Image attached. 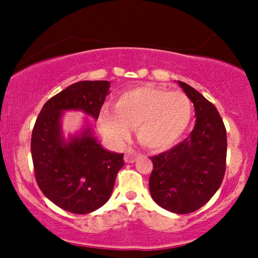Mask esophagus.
<instances>
[{
  "instance_id": "1",
  "label": "esophagus",
  "mask_w": 258,
  "mask_h": 258,
  "mask_svg": "<svg viewBox=\"0 0 258 258\" xmlns=\"http://www.w3.org/2000/svg\"><path fill=\"white\" fill-rule=\"evenodd\" d=\"M139 156V153L136 152V150L133 149H128L125 154V161L128 162V164H132V162L136 161V159H137Z\"/></svg>"
}]
</instances>
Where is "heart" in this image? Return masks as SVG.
<instances>
[{
    "instance_id": "heart-1",
    "label": "heart",
    "mask_w": 258,
    "mask_h": 258,
    "mask_svg": "<svg viewBox=\"0 0 258 258\" xmlns=\"http://www.w3.org/2000/svg\"><path fill=\"white\" fill-rule=\"evenodd\" d=\"M191 114L190 99L182 92L141 86L121 93L114 110L103 109L99 125L108 137L117 142L128 138L131 128H138L142 144L150 149H164L182 137Z\"/></svg>"
}]
</instances>
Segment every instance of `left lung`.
Here are the masks:
<instances>
[{
  "label": "left lung",
  "instance_id": "left-lung-1",
  "mask_svg": "<svg viewBox=\"0 0 258 258\" xmlns=\"http://www.w3.org/2000/svg\"><path fill=\"white\" fill-rule=\"evenodd\" d=\"M193 102L197 122L190 136L152 156V198L174 214H190L214 197L226 173L227 131L220 112L191 86L178 81Z\"/></svg>",
  "mask_w": 258,
  "mask_h": 258
}]
</instances>
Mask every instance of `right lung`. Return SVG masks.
<instances>
[{
	"instance_id": "obj_1",
	"label": "right lung",
	"mask_w": 258,
	"mask_h": 258,
	"mask_svg": "<svg viewBox=\"0 0 258 258\" xmlns=\"http://www.w3.org/2000/svg\"><path fill=\"white\" fill-rule=\"evenodd\" d=\"M110 84L80 81L47 100L31 135V156L38 188L52 203L73 214H90L110 198L123 154L103 149L91 132L65 143L59 119L63 110L80 109L98 119Z\"/></svg>"
}]
</instances>
